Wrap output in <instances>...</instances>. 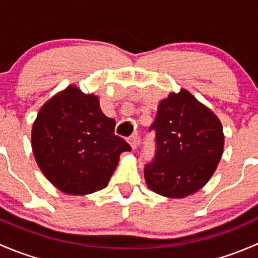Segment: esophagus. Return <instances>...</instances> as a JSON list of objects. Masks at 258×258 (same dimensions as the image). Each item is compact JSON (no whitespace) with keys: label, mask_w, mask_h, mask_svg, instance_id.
Instances as JSON below:
<instances>
[{"label":"esophagus","mask_w":258,"mask_h":258,"mask_svg":"<svg viewBox=\"0 0 258 258\" xmlns=\"http://www.w3.org/2000/svg\"><path fill=\"white\" fill-rule=\"evenodd\" d=\"M127 141H128L130 146H131V147L135 150V148H137V146H139V144H140L139 135H137V134L132 135V136L128 137V140H127Z\"/></svg>","instance_id":"esophagus-1"}]
</instances>
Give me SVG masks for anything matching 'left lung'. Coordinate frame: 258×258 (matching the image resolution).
Wrapping results in <instances>:
<instances>
[{
    "label": "left lung",
    "mask_w": 258,
    "mask_h": 258,
    "mask_svg": "<svg viewBox=\"0 0 258 258\" xmlns=\"http://www.w3.org/2000/svg\"><path fill=\"white\" fill-rule=\"evenodd\" d=\"M150 130L156 156L145 167L148 188L168 199L194 195L212 177L225 146L220 118L184 88L158 103Z\"/></svg>",
    "instance_id": "1"
}]
</instances>
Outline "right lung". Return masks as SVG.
<instances>
[{"label": "right lung", "mask_w": 258, "mask_h": 258, "mask_svg": "<svg viewBox=\"0 0 258 258\" xmlns=\"http://www.w3.org/2000/svg\"><path fill=\"white\" fill-rule=\"evenodd\" d=\"M100 100L70 85L38 111L31 132L35 160L45 177L67 195H88L107 186L119 155L130 145L114 135Z\"/></svg>", "instance_id": "add662e5"}]
</instances>
